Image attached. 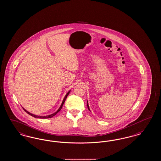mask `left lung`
Returning a JSON list of instances; mask_svg holds the SVG:
<instances>
[{
    "label": "left lung",
    "instance_id": "8db88e82",
    "mask_svg": "<svg viewBox=\"0 0 161 161\" xmlns=\"http://www.w3.org/2000/svg\"><path fill=\"white\" fill-rule=\"evenodd\" d=\"M87 108H88V109H89V111H90V108H89V104H88V101H87Z\"/></svg>",
    "mask_w": 161,
    "mask_h": 161
}]
</instances>
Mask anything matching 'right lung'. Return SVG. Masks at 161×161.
Segmentation results:
<instances>
[{
  "instance_id": "add662e5",
  "label": "right lung",
  "mask_w": 161,
  "mask_h": 161,
  "mask_svg": "<svg viewBox=\"0 0 161 161\" xmlns=\"http://www.w3.org/2000/svg\"><path fill=\"white\" fill-rule=\"evenodd\" d=\"M70 91L71 90H69L68 93H67V94L65 95V97H64V100L62 101V104H61V106L59 107V108L58 109V111L55 112V113H53V114H51V115H47V116H38V115H34V114H31V113H30V112H29L27 111H26L24 108H23V109L24 110V111H25L28 114H29L30 115H31V116H32V117H34V118H52V117H53V116H55L56 114L58 113V112H59V111H61V109H62V106L64 105V102H65V101L66 100V99H67V96H68V95L69 94V92H70Z\"/></svg>"
}]
</instances>
